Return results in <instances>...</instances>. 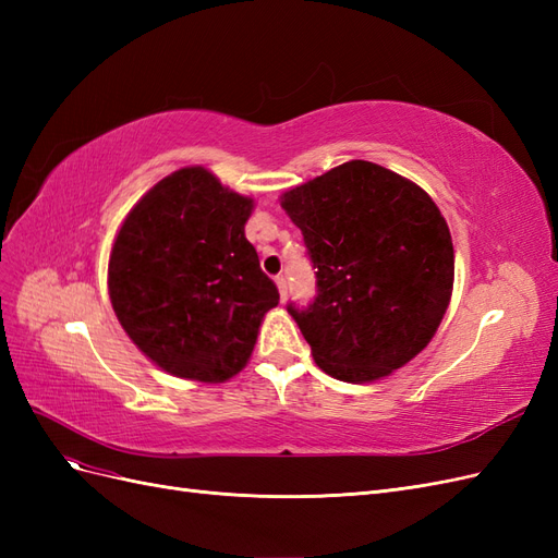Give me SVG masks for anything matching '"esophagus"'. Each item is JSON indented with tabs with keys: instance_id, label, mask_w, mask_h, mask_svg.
<instances>
[{
	"instance_id": "34e87169",
	"label": "esophagus",
	"mask_w": 558,
	"mask_h": 558,
	"mask_svg": "<svg viewBox=\"0 0 558 558\" xmlns=\"http://www.w3.org/2000/svg\"><path fill=\"white\" fill-rule=\"evenodd\" d=\"M275 281H277V289H279L281 300H286V295H289V283H286V277H283V275H277Z\"/></svg>"
}]
</instances>
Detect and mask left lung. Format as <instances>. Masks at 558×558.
Here are the masks:
<instances>
[{
    "instance_id": "obj_1",
    "label": "left lung",
    "mask_w": 558,
    "mask_h": 558,
    "mask_svg": "<svg viewBox=\"0 0 558 558\" xmlns=\"http://www.w3.org/2000/svg\"><path fill=\"white\" fill-rule=\"evenodd\" d=\"M316 269L310 305L289 302L316 365L363 384L424 349L449 307L453 246L447 221L416 183L351 160L283 193Z\"/></svg>"
}]
</instances>
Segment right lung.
Here are the masks:
<instances>
[{"instance_id":"right-lung-1","label":"right lung","mask_w":558,"mask_h":558,"mask_svg":"<svg viewBox=\"0 0 558 558\" xmlns=\"http://www.w3.org/2000/svg\"><path fill=\"white\" fill-rule=\"evenodd\" d=\"M253 202L202 167L165 177L128 214L111 248L121 326L170 375L226 381L246 365L275 281L244 238Z\"/></svg>"}]
</instances>
